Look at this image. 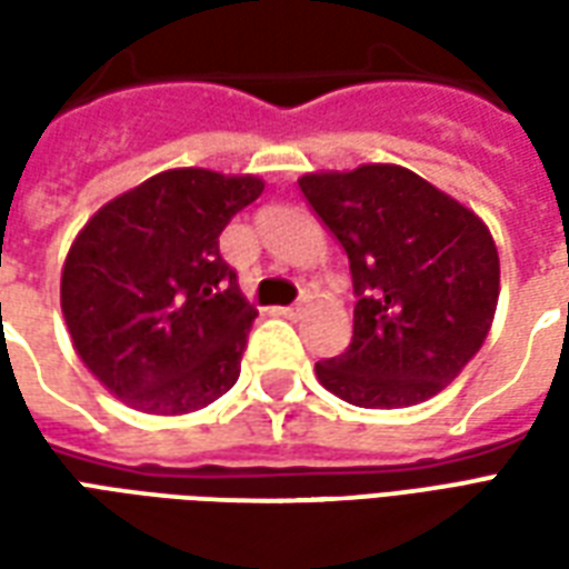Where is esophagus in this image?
I'll return each mask as SVG.
<instances>
[{
	"label": "esophagus",
	"mask_w": 569,
	"mask_h": 569,
	"mask_svg": "<svg viewBox=\"0 0 569 569\" xmlns=\"http://www.w3.org/2000/svg\"><path fill=\"white\" fill-rule=\"evenodd\" d=\"M305 310H308V301L301 298L298 305H289V308H277V313H280V317H286V320H298V317H301Z\"/></svg>",
	"instance_id": "obj_1"
}]
</instances>
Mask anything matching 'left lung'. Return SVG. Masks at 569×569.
Segmentation results:
<instances>
[{
	"label": "left lung",
	"instance_id": "obj_1",
	"mask_svg": "<svg viewBox=\"0 0 569 569\" xmlns=\"http://www.w3.org/2000/svg\"><path fill=\"white\" fill-rule=\"evenodd\" d=\"M345 247L353 277V338L317 362L320 383L359 408L427 402L485 345L500 298L488 224L460 200L396 163L298 179Z\"/></svg>",
	"mask_w": 569,
	"mask_h": 569
}]
</instances>
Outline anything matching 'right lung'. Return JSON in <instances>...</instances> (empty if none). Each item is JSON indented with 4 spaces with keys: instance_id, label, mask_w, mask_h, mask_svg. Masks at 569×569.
<instances>
[{
    "instance_id": "1",
    "label": "right lung",
    "mask_w": 569,
    "mask_h": 569,
    "mask_svg": "<svg viewBox=\"0 0 569 569\" xmlns=\"http://www.w3.org/2000/svg\"><path fill=\"white\" fill-rule=\"evenodd\" d=\"M259 176L163 170L91 216L69 247L60 308L72 347L109 393L146 415H188L240 375L256 308L219 256Z\"/></svg>"
}]
</instances>
